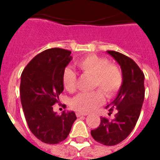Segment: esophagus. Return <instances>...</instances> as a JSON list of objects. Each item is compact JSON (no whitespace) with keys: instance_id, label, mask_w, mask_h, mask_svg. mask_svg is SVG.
I'll list each match as a JSON object with an SVG mask.
<instances>
[{"instance_id":"esophagus-1","label":"esophagus","mask_w":160,"mask_h":160,"mask_svg":"<svg viewBox=\"0 0 160 160\" xmlns=\"http://www.w3.org/2000/svg\"><path fill=\"white\" fill-rule=\"evenodd\" d=\"M87 113H81V112H77L76 113V117L77 118H80V117H85L87 116Z\"/></svg>"}]
</instances>
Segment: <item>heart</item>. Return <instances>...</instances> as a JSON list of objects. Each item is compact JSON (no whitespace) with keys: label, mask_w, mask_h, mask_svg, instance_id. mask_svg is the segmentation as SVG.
I'll list each match as a JSON object with an SVG mask.
<instances>
[{"label":"heart","mask_w":160,"mask_h":160,"mask_svg":"<svg viewBox=\"0 0 160 160\" xmlns=\"http://www.w3.org/2000/svg\"><path fill=\"white\" fill-rule=\"evenodd\" d=\"M76 66L84 73L93 76L92 87L98 88L108 98L114 96L122 85V73L117 65L109 63L106 58L89 55L76 62ZM64 88L69 92L76 89V74L73 70L66 68L62 73ZM104 104V97L100 91L81 92L71 100V107L78 112L87 113Z\"/></svg>","instance_id":"b5f03b06"}]
</instances>
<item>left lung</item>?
Returning a JSON list of instances; mask_svg holds the SVG:
<instances>
[{
    "mask_svg": "<svg viewBox=\"0 0 160 160\" xmlns=\"http://www.w3.org/2000/svg\"><path fill=\"white\" fill-rule=\"evenodd\" d=\"M118 64L122 73V85L113 102L108 104L111 115L118 110L113 120L100 118L99 126L91 131L94 140L105 146H114L125 140L134 129L141 114L144 101V73L134 61L113 50H108Z\"/></svg>",
    "mask_w": 160,
    "mask_h": 160,
    "instance_id": "1",
    "label": "left lung"
}]
</instances>
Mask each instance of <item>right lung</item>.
<instances>
[{
    "instance_id": "right-lung-1",
    "label": "right lung",
    "mask_w": 160,
    "mask_h": 160,
    "mask_svg": "<svg viewBox=\"0 0 160 160\" xmlns=\"http://www.w3.org/2000/svg\"><path fill=\"white\" fill-rule=\"evenodd\" d=\"M71 51L52 48L37 55L21 73L20 100L26 122L35 136L57 144L69 134L76 116L73 111L57 115L53 105L62 92V73L72 60Z\"/></svg>"
}]
</instances>
